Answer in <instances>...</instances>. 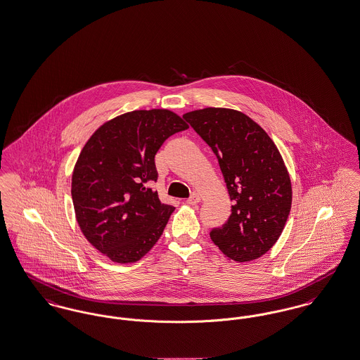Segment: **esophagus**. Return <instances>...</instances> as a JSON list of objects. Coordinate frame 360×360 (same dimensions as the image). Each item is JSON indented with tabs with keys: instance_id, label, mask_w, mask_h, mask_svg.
<instances>
[{
	"instance_id": "esophagus-1",
	"label": "esophagus",
	"mask_w": 360,
	"mask_h": 360,
	"mask_svg": "<svg viewBox=\"0 0 360 360\" xmlns=\"http://www.w3.org/2000/svg\"><path fill=\"white\" fill-rule=\"evenodd\" d=\"M201 201V197H200V194H197V193H193L190 197H188V205H195V204H198Z\"/></svg>"
}]
</instances>
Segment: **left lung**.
Wrapping results in <instances>:
<instances>
[{
	"label": "left lung",
	"mask_w": 360,
	"mask_h": 360,
	"mask_svg": "<svg viewBox=\"0 0 360 360\" xmlns=\"http://www.w3.org/2000/svg\"><path fill=\"white\" fill-rule=\"evenodd\" d=\"M217 156L231 201L228 221L210 232L224 255L250 262L279 239L291 209L290 175L274 141L247 115L205 108L184 115Z\"/></svg>",
	"instance_id": "obj_1"
}]
</instances>
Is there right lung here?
<instances>
[{
	"label": "right lung",
	"mask_w": 360,
	"mask_h": 360,
	"mask_svg": "<svg viewBox=\"0 0 360 360\" xmlns=\"http://www.w3.org/2000/svg\"><path fill=\"white\" fill-rule=\"evenodd\" d=\"M167 109L134 110L106 121L86 141L74 166L71 197L87 241L116 263H135L159 240L174 206L150 188L155 155L188 129Z\"/></svg>",
	"instance_id": "right-lung-1"
}]
</instances>
